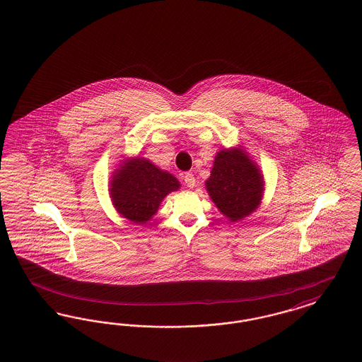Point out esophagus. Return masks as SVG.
<instances>
[{
    "mask_svg": "<svg viewBox=\"0 0 362 362\" xmlns=\"http://www.w3.org/2000/svg\"><path fill=\"white\" fill-rule=\"evenodd\" d=\"M183 180H185V183H186V186L187 187H190V189H193L195 186V177L194 175L192 173V172H187V173H185V176H183Z\"/></svg>",
    "mask_w": 362,
    "mask_h": 362,
    "instance_id": "34e87169",
    "label": "esophagus"
}]
</instances>
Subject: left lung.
Segmentation results:
<instances>
[{
  "mask_svg": "<svg viewBox=\"0 0 362 362\" xmlns=\"http://www.w3.org/2000/svg\"><path fill=\"white\" fill-rule=\"evenodd\" d=\"M206 190L223 215L235 222L257 208L263 193V179L245 153L223 150L215 158Z\"/></svg>",
  "mask_w": 362,
  "mask_h": 362,
  "instance_id": "left-lung-1",
  "label": "left lung"
}]
</instances>
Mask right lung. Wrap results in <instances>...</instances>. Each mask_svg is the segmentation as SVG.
Listing matches in <instances>:
<instances>
[{
  "mask_svg": "<svg viewBox=\"0 0 362 362\" xmlns=\"http://www.w3.org/2000/svg\"><path fill=\"white\" fill-rule=\"evenodd\" d=\"M119 169L112 180V204L117 211L134 223H146L157 212L161 201L179 189L175 176L135 158Z\"/></svg>",
  "mask_w": 362,
  "mask_h": 362,
  "instance_id": "1",
  "label": "right lung"
}]
</instances>
